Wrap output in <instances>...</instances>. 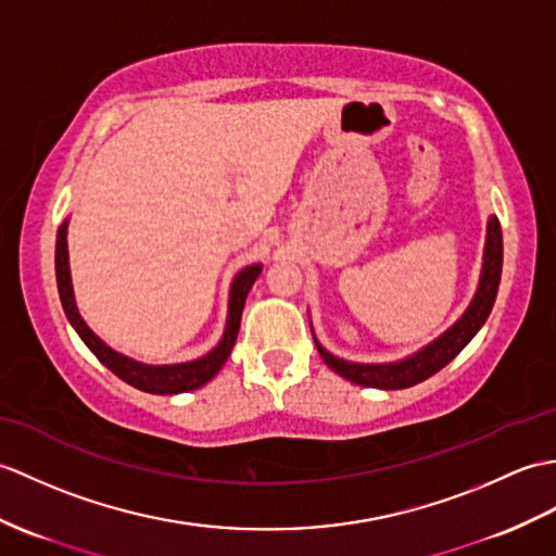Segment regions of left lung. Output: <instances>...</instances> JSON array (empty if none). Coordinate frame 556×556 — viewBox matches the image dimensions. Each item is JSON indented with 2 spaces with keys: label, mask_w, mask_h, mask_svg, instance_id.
Instances as JSON below:
<instances>
[{
  "label": "left lung",
  "mask_w": 556,
  "mask_h": 556,
  "mask_svg": "<svg viewBox=\"0 0 556 556\" xmlns=\"http://www.w3.org/2000/svg\"><path fill=\"white\" fill-rule=\"evenodd\" d=\"M500 277H502V229H500V219L495 215H490L479 289H476V295L469 303L467 313H464L455 325L443 333V337H438L433 343L424 345L415 355L389 365L348 363V359L331 355L327 348H321L317 339H315V345L321 359H325L333 371L341 374V377L348 381L369 386V389H383V391L409 389V386L426 381L429 377H433L435 371H441L447 363H453V359L462 353V348L467 345L476 333H479L483 321L490 315V309H493Z\"/></svg>",
  "instance_id": "8db88e82"
}]
</instances>
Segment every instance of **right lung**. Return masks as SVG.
<instances>
[{"label": "right lung", "instance_id": "1", "mask_svg": "<svg viewBox=\"0 0 556 556\" xmlns=\"http://www.w3.org/2000/svg\"><path fill=\"white\" fill-rule=\"evenodd\" d=\"M66 237H68V219L59 227V235H56V283H59L61 305H63V313H66L73 329L77 331V337L85 341V345L97 355L101 365H106L115 374V377H121L125 383L135 386V389L144 391V393H156V395H175V393L197 391L203 383H208L219 369H223V365L227 363L231 348H235V341H237L243 303H247V295L253 287V281L257 279V275L263 273V265L243 267L241 273L235 277V281H231L225 333L208 355L191 359V363H179V365H144V363H137V359H132V357L115 353L111 345L103 343L97 333L85 325V319L80 317V313H77L73 283H71Z\"/></svg>", "mask_w": 556, "mask_h": 556}]
</instances>
